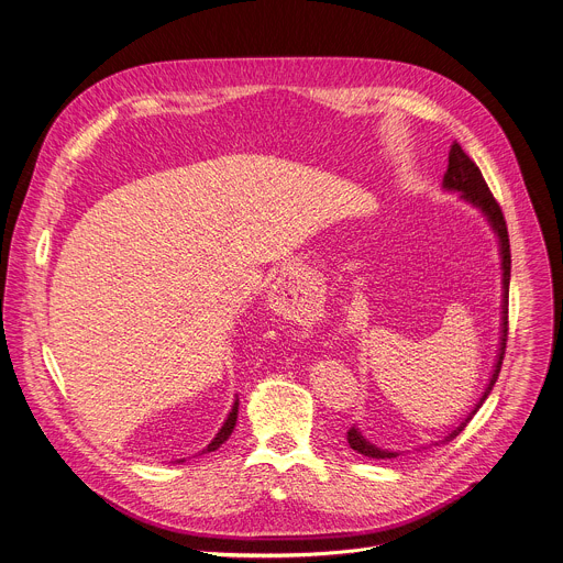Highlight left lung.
<instances>
[{"instance_id":"1","label":"left lung","mask_w":563,"mask_h":563,"mask_svg":"<svg viewBox=\"0 0 563 563\" xmlns=\"http://www.w3.org/2000/svg\"><path fill=\"white\" fill-rule=\"evenodd\" d=\"M442 188L446 192H460V199H463L465 203H470V207H474L489 224V229L494 231L496 235V242H498V255H500V336H498V350H496V360H494V366H492V375L487 379V386L483 390V395L478 397V401L472 406V411L460 420L451 431H446V435L442 440H431V444L422 446V449H429V446H438V444H444L449 440H453L460 431H463L470 420L478 413V408L485 404V399L489 397L496 379H498V373H500V366H503V354H505V341H507V298H509V269H512V261H509V238H507V224H505V218L500 213V207L496 203L494 195L489 192L478 166L465 155L463 147H460L455 141L451 143V150H449V166H446V173L442 177ZM347 444L350 449H354L356 453L362 455H368V457H377V460H386V457H397L399 451H390V449H382L377 444H373L360 429L352 427L347 431Z\"/></svg>"}]
</instances>
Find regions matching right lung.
I'll return each instance as SVG.
<instances>
[{
  "label": "right lung",
  "mask_w": 563,
  "mask_h": 563,
  "mask_svg": "<svg viewBox=\"0 0 563 563\" xmlns=\"http://www.w3.org/2000/svg\"><path fill=\"white\" fill-rule=\"evenodd\" d=\"M238 395H235V399H233V404H231V411H229V416H227V420L222 422V427H220V431L216 433V438L207 444V449H201L199 451V455L201 453H209V451H216V449H220L227 440H229V435L233 433V429H235V422H238ZM175 463H184V457L181 460H175Z\"/></svg>",
  "instance_id": "right-lung-1"
}]
</instances>
